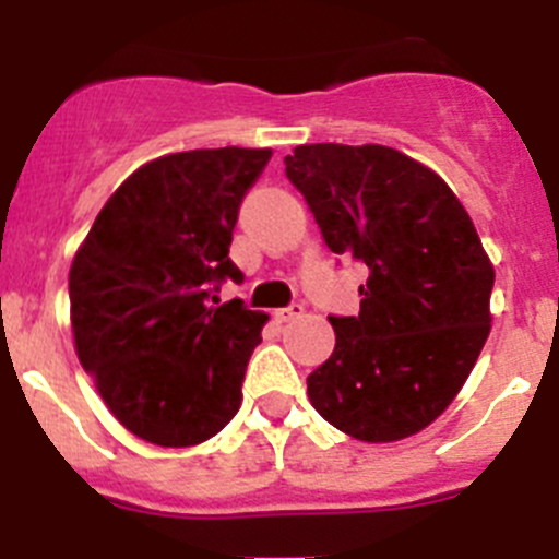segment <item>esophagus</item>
Listing matches in <instances>:
<instances>
[{"label": "esophagus", "mask_w": 559, "mask_h": 559, "mask_svg": "<svg viewBox=\"0 0 559 559\" xmlns=\"http://www.w3.org/2000/svg\"><path fill=\"white\" fill-rule=\"evenodd\" d=\"M302 311H306V308H302V302H292V306L278 308V311H275V319L292 321V319H297V316H302Z\"/></svg>", "instance_id": "1"}]
</instances>
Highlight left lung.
Returning a JSON list of instances; mask_svg holds the SVG:
<instances>
[{
	"mask_svg": "<svg viewBox=\"0 0 559 559\" xmlns=\"http://www.w3.org/2000/svg\"><path fill=\"white\" fill-rule=\"evenodd\" d=\"M286 178L332 253L368 267L357 316H330L335 352L308 376L313 408L346 436L425 430L489 335L495 270L454 191L386 145H297Z\"/></svg>",
	"mask_w": 559,
	"mask_h": 559,
	"instance_id": "1",
	"label": "left lung"
}]
</instances>
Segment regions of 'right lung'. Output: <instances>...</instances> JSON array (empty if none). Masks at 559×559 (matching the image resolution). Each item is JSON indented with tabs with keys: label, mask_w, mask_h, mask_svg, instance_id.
Here are the masks:
<instances>
[{
	"label": "right lung",
	"mask_w": 559,
	"mask_h": 559,
	"mask_svg": "<svg viewBox=\"0 0 559 559\" xmlns=\"http://www.w3.org/2000/svg\"><path fill=\"white\" fill-rule=\"evenodd\" d=\"M267 148L162 156L105 202L70 270L78 359L118 421L156 447H194L229 425L267 316L243 300L229 259Z\"/></svg>",
	"instance_id": "add662e5"
}]
</instances>
